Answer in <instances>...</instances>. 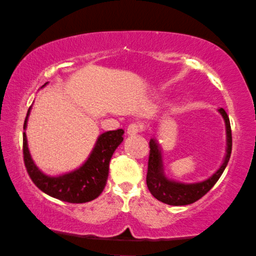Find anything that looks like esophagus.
I'll return each instance as SVG.
<instances>
[{
  "instance_id": "obj_1",
  "label": "esophagus",
  "mask_w": 256,
  "mask_h": 256,
  "mask_svg": "<svg viewBox=\"0 0 256 256\" xmlns=\"http://www.w3.org/2000/svg\"><path fill=\"white\" fill-rule=\"evenodd\" d=\"M142 130V126L138 124H132L128 126L127 128V134L129 136H135L137 135L138 132Z\"/></svg>"
}]
</instances>
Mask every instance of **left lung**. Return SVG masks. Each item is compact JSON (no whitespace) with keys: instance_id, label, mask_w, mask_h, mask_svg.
I'll return each instance as SVG.
<instances>
[{"instance_id":"8db88e82","label":"left lung","mask_w":256,"mask_h":256,"mask_svg":"<svg viewBox=\"0 0 256 256\" xmlns=\"http://www.w3.org/2000/svg\"><path fill=\"white\" fill-rule=\"evenodd\" d=\"M220 114L222 116L226 124V134H227V148H226V156L221 166L213 174L210 178L200 182L194 184H184L178 182L174 180H170L166 177L164 170H163L161 148L156 138L150 140V158L148 176H146V184H148V190L154 198L161 200V202L180 206V205H188L198 200L200 198L206 194L211 188L216 185L221 174L228 164V161L232 154V128H230L229 116L222 108L219 110Z\"/></svg>"}]
</instances>
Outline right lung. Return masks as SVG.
Here are the masks:
<instances>
[{"mask_svg": "<svg viewBox=\"0 0 256 256\" xmlns=\"http://www.w3.org/2000/svg\"><path fill=\"white\" fill-rule=\"evenodd\" d=\"M30 108L32 106L28 108L27 116L24 119V130ZM124 132L122 129H116L100 134L93 150L82 166L56 177H51L42 172L34 163L28 150L26 132H24V161L27 172L32 182L42 192L54 198L68 203L90 202L98 198L106 185L108 164L114 150L122 143Z\"/></svg>", "mask_w": 256, "mask_h": 256, "instance_id": "right-lung-1", "label": "right lung"}]
</instances>
